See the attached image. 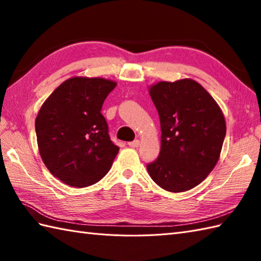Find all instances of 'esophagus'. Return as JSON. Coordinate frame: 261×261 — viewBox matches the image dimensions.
<instances>
[{
  "label": "esophagus",
  "instance_id": "34e87169",
  "mask_svg": "<svg viewBox=\"0 0 261 261\" xmlns=\"http://www.w3.org/2000/svg\"><path fill=\"white\" fill-rule=\"evenodd\" d=\"M129 146L132 147V148H138L140 146V140H135L132 142H129Z\"/></svg>",
  "mask_w": 261,
  "mask_h": 261
}]
</instances>
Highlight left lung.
<instances>
[{
    "label": "left lung",
    "mask_w": 261,
    "mask_h": 261,
    "mask_svg": "<svg viewBox=\"0 0 261 261\" xmlns=\"http://www.w3.org/2000/svg\"><path fill=\"white\" fill-rule=\"evenodd\" d=\"M148 91L162 129L159 157L147 166L148 173L165 191H190L219 162L226 132L222 110L191 79L158 82Z\"/></svg>",
    "instance_id": "obj_1"
}]
</instances>
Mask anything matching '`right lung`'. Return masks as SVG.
Instances as JSON below:
<instances>
[{
  "instance_id": "1",
  "label": "right lung",
  "mask_w": 261,
  "mask_h": 261,
  "mask_svg": "<svg viewBox=\"0 0 261 261\" xmlns=\"http://www.w3.org/2000/svg\"><path fill=\"white\" fill-rule=\"evenodd\" d=\"M116 82L74 76L48 96L36 118L37 143L43 164L65 184L86 187L108 174L119 147L111 141L101 113Z\"/></svg>"
}]
</instances>
